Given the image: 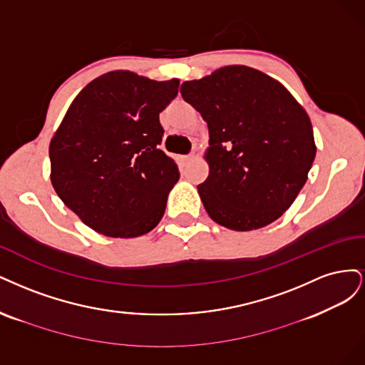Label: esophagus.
I'll list each match as a JSON object with an SVG mask.
<instances>
[{
    "mask_svg": "<svg viewBox=\"0 0 365 365\" xmlns=\"http://www.w3.org/2000/svg\"><path fill=\"white\" fill-rule=\"evenodd\" d=\"M192 160H194V155H186V156H182V162H183V163L192 162Z\"/></svg>",
    "mask_w": 365,
    "mask_h": 365,
    "instance_id": "obj_1",
    "label": "esophagus"
}]
</instances>
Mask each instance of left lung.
I'll use <instances>...</instances> for the list:
<instances>
[{
	"instance_id": "left-lung-1",
	"label": "left lung",
	"mask_w": 365,
	"mask_h": 365,
	"mask_svg": "<svg viewBox=\"0 0 365 365\" xmlns=\"http://www.w3.org/2000/svg\"><path fill=\"white\" fill-rule=\"evenodd\" d=\"M180 93L207 123V215L232 230L265 227L292 205L315 158L309 116L291 92L255 68L229 65Z\"/></svg>"
}]
</instances>
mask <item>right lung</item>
<instances>
[{
    "instance_id": "add662e5",
    "label": "right lung",
    "mask_w": 365,
    "mask_h": 365,
    "mask_svg": "<svg viewBox=\"0 0 365 365\" xmlns=\"http://www.w3.org/2000/svg\"><path fill=\"white\" fill-rule=\"evenodd\" d=\"M179 85V78L156 81L118 69L93 78L69 106L50 143V178L88 227L136 238L159 225L180 178L159 148V113Z\"/></svg>"
}]
</instances>
